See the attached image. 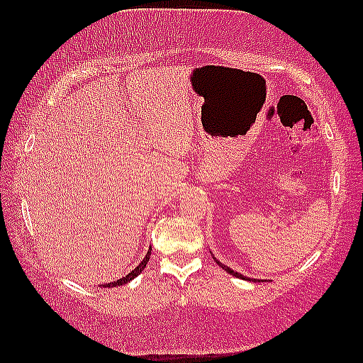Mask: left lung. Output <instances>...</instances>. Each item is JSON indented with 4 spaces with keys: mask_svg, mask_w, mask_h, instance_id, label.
Wrapping results in <instances>:
<instances>
[{
    "mask_svg": "<svg viewBox=\"0 0 363 363\" xmlns=\"http://www.w3.org/2000/svg\"><path fill=\"white\" fill-rule=\"evenodd\" d=\"M216 263H218V265H220V267H222L225 272H228V274H230V275L237 277V279H243V280H248V279H247V277H243L242 274H238V272H235V270H232V268H230V267H227V265H223V263H220L218 260H216ZM252 281H257V280H255V279H252ZM258 281H260V280H258Z\"/></svg>",
    "mask_w": 363,
    "mask_h": 363,
    "instance_id": "1",
    "label": "left lung"
}]
</instances>
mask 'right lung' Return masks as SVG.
<instances>
[{
  "instance_id": "right-lung-1",
  "label": "right lung",
  "mask_w": 363,
  "mask_h": 363,
  "mask_svg": "<svg viewBox=\"0 0 363 363\" xmlns=\"http://www.w3.org/2000/svg\"><path fill=\"white\" fill-rule=\"evenodd\" d=\"M150 255H152V248H150L147 255H145V258H143V260H141V263H138V267H136L135 270H131L128 275L123 277V279H120V280H116V281H110V284H105L103 286H105V289H106V286H120V285H123V284H128L130 280H133L136 275H140L141 272H143V268L147 267V263L150 260Z\"/></svg>"
}]
</instances>
